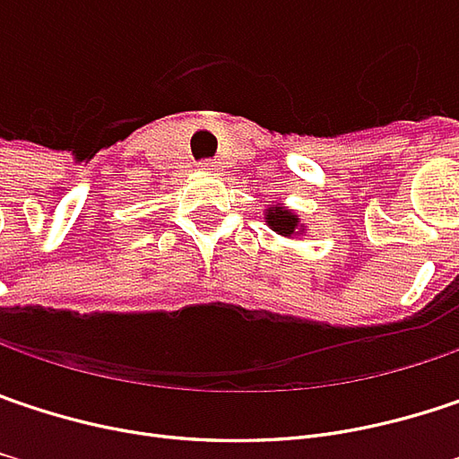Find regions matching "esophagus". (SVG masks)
<instances>
[{"mask_svg":"<svg viewBox=\"0 0 459 459\" xmlns=\"http://www.w3.org/2000/svg\"><path fill=\"white\" fill-rule=\"evenodd\" d=\"M200 169H203V171H212V163H210V160H204V163H200Z\"/></svg>","mask_w":459,"mask_h":459,"instance_id":"34e87169","label":"esophagus"}]
</instances>
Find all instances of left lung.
I'll return each instance as SVG.
<instances>
[{"label": "left lung", "instance_id": "8db88e82", "mask_svg": "<svg viewBox=\"0 0 459 459\" xmlns=\"http://www.w3.org/2000/svg\"><path fill=\"white\" fill-rule=\"evenodd\" d=\"M264 223L275 230L278 236H285V238H296V236H304L307 233L304 221L293 210H288L285 204H267Z\"/></svg>", "mask_w": 459, "mask_h": 459}]
</instances>
